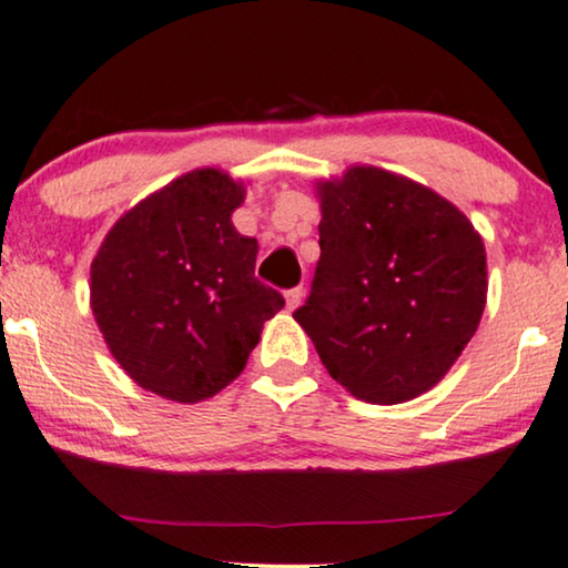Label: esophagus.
<instances>
[{"mask_svg":"<svg viewBox=\"0 0 568 568\" xmlns=\"http://www.w3.org/2000/svg\"><path fill=\"white\" fill-rule=\"evenodd\" d=\"M305 297V290L303 286H295V290H286L284 292V300H286V311H295V307L303 303Z\"/></svg>","mask_w":568,"mask_h":568,"instance_id":"obj_1","label":"esophagus"}]
</instances>
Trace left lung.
<instances>
[{
	"mask_svg": "<svg viewBox=\"0 0 568 568\" xmlns=\"http://www.w3.org/2000/svg\"><path fill=\"white\" fill-rule=\"evenodd\" d=\"M316 186L321 257L295 321L349 395L413 400L477 332L485 242L453 202L382 168L353 165Z\"/></svg>",
	"mask_w": 568,
	"mask_h": 568,
	"instance_id": "left-lung-1",
	"label": "left lung"
}]
</instances>
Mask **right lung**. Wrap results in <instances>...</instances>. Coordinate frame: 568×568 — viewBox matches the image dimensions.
<instances>
[{
	"label": "right lung",
	"instance_id": "1",
	"mask_svg": "<svg viewBox=\"0 0 568 568\" xmlns=\"http://www.w3.org/2000/svg\"><path fill=\"white\" fill-rule=\"evenodd\" d=\"M242 202V181L189 171L121 215L91 261V311L110 353L165 400L229 387L284 307L255 278L257 240L231 223Z\"/></svg>",
	"mask_w": 568,
	"mask_h": 568
}]
</instances>
